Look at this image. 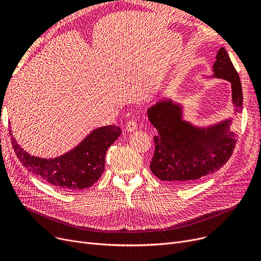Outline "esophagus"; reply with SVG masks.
<instances>
[{"label":"esophagus","mask_w":261,"mask_h":261,"mask_svg":"<svg viewBox=\"0 0 261 261\" xmlns=\"http://www.w3.org/2000/svg\"><path fill=\"white\" fill-rule=\"evenodd\" d=\"M138 128H139L138 123H136V121L134 120H129L126 125V131L128 132H133L135 130H138Z\"/></svg>","instance_id":"obj_1"}]
</instances>
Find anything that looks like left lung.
Listing matches in <instances>:
<instances>
[{
  "mask_svg": "<svg viewBox=\"0 0 261 261\" xmlns=\"http://www.w3.org/2000/svg\"><path fill=\"white\" fill-rule=\"evenodd\" d=\"M213 72L212 77L230 82L234 114L241 113L240 78L224 47L217 51ZM147 114L158 130L150 169L162 181L174 184L195 182L223 167L234 151L237 134L230 130L231 117L207 127L195 126L183 118V107L171 99L151 106Z\"/></svg>",
  "mask_w": 261,
  "mask_h": 261,
  "instance_id": "8db88e82",
  "label": "left lung"
}]
</instances>
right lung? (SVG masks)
<instances>
[{"label":"right lung","mask_w":261,"mask_h":261,"mask_svg":"<svg viewBox=\"0 0 261 261\" xmlns=\"http://www.w3.org/2000/svg\"><path fill=\"white\" fill-rule=\"evenodd\" d=\"M121 134L118 126L111 125L94 129L75 148L66 153L44 159L30 154L11 135L13 150L32 173L61 190H81L98 181L105 170L108 148Z\"/></svg>","instance_id":"obj_1"}]
</instances>
